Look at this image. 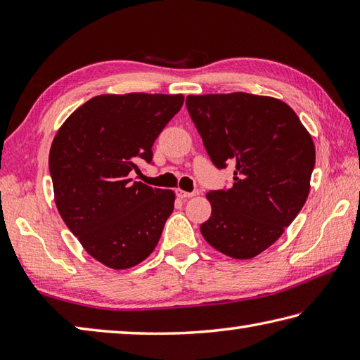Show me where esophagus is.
Returning <instances> with one entry per match:
<instances>
[{
	"instance_id": "esophagus-1",
	"label": "esophagus",
	"mask_w": 360,
	"mask_h": 360,
	"mask_svg": "<svg viewBox=\"0 0 360 360\" xmlns=\"http://www.w3.org/2000/svg\"><path fill=\"white\" fill-rule=\"evenodd\" d=\"M197 193H198L197 191L186 192V191H181V188H178V191H176V195H178L179 198H191V197H195V195H197Z\"/></svg>"
}]
</instances>
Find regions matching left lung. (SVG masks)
<instances>
[{
    "label": "left lung",
    "mask_w": 360,
    "mask_h": 360,
    "mask_svg": "<svg viewBox=\"0 0 360 360\" xmlns=\"http://www.w3.org/2000/svg\"><path fill=\"white\" fill-rule=\"evenodd\" d=\"M187 111L217 168L235 167L233 186L211 191L203 238L231 259H252L297 217L309 193L316 150L289 105L245 92L188 95Z\"/></svg>",
    "instance_id": "8db88e82"
}]
</instances>
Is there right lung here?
<instances>
[{
	"instance_id": "obj_1",
	"label": "right lung",
	"mask_w": 360,
	"mask_h": 360,
	"mask_svg": "<svg viewBox=\"0 0 360 360\" xmlns=\"http://www.w3.org/2000/svg\"><path fill=\"white\" fill-rule=\"evenodd\" d=\"M184 103L162 94L98 95L79 106L51 146L57 210L95 260L112 270L149 257L174 208V192L130 178Z\"/></svg>"
}]
</instances>
